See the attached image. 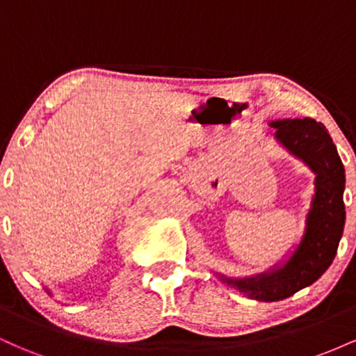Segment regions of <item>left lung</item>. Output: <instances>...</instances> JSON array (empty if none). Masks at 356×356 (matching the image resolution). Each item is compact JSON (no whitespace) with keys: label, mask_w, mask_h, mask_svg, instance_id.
Wrapping results in <instances>:
<instances>
[{"label":"left lung","mask_w":356,"mask_h":356,"mask_svg":"<svg viewBox=\"0 0 356 356\" xmlns=\"http://www.w3.org/2000/svg\"><path fill=\"white\" fill-rule=\"evenodd\" d=\"M284 149L316 174L312 209L306 216L303 239L281 266L244 280L219 275L224 283L257 301H280L313 284L337 256L345 226V169L326 127L313 118L271 122Z\"/></svg>","instance_id":"left-lung-1"}]
</instances>
